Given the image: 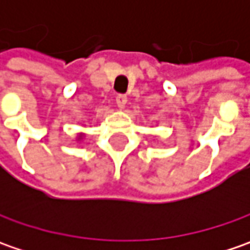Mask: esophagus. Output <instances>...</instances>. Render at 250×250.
Listing matches in <instances>:
<instances>
[{"label": "esophagus", "mask_w": 250, "mask_h": 250, "mask_svg": "<svg viewBox=\"0 0 250 250\" xmlns=\"http://www.w3.org/2000/svg\"><path fill=\"white\" fill-rule=\"evenodd\" d=\"M115 101H117V105H118V108H121V110H122V108L126 105V101H128V99H126V96L120 94V96H117Z\"/></svg>", "instance_id": "34e87169"}]
</instances>
